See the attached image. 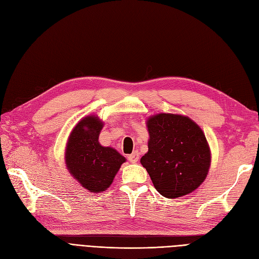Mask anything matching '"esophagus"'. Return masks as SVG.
Returning <instances> with one entry per match:
<instances>
[{
  "label": "esophagus",
  "instance_id": "1",
  "mask_svg": "<svg viewBox=\"0 0 259 259\" xmlns=\"http://www.w3.org/2000/svg\"><path fill=\"white\" fill-rule=\"evenodd\" d=\"M139 156H140V155H139V152H133L131 155L128 156V159H129L130 162L136 163V162L139 161Z\"/></svg>",
  "mask_w": 259,
  "mask_h": 259
}]
</instances>
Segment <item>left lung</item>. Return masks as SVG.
Returning <instances> with one entry per match:
<instances>
[{
  "label": "left lung",
  "mask_w": 259,
  "mask_h": 259,
  "mask_svg": "<svg viewBox=\"0 0 259 259\" xmlns=\"http://www.w3.org/2000/svg\"><path fill=\"white\" fill-rule=\"evenodd\" d=\"M148 152L141 158L158 193L185 196L205 180L211 155L205 136L185 116L158 114L147 120Z\"/></svg>",
  "instance_id": "8db88e82"
}]
</instances>
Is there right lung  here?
<instances>
[{
  "label": "right lung",
  "instance_id": "obj_1",
  "mask_svg": "<svg viewBox=\"0 0 259 259\" xmlns=\"http://www.w3.org/2000/svg\"><path fill=\"white\" fill-rule=\"evenodd\" d=\"M103 122L95 116L80 120L73 129L65 152V163L79 184L94 193H101L112 184L120 165L126 161L112 147L99 143Z\"/></svg>",
  "mask_w": 259,
  "mask_h": 259
}]
</instances>
